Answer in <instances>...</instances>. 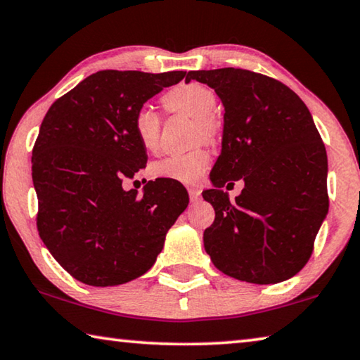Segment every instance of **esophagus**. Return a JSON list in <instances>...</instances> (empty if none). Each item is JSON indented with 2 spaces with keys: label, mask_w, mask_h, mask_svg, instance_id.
Masks as SVG:
<instances>
[{
  "label": "esophagus",
  "mask_w": 360,
  "mask_h": 360,
  "mask_svg": "<svg viewBox=\"0 0 360 360\" xmlns=\"http://www.w3.org/2000/svg\"><path fill=\"white\" fill-rule=\"evenodd\" d=\"M200 193H202V191L198 189V187H189V197L192 202L200 200Z\"/></svg>",
  "instance_id": "34e87169"
}]
</instances>
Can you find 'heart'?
Wrapping results in <instances>:
<instances>
[{
  "label": "heart",
  "mask_w": 360,
  "mask_h": 360,
  "mask_svg": "<svg viewBox=\"0 0 360 360\" xmlns=\"http://www.w3.org/2000/svg\"><path fill=\"white\" fill-rule=\"evenodd\" d=\"M163 104L173 112L186 113L197 120L198 134L213 141L218 136V123L213 113L218 105L216 96L210 88L198 83L182 84L163 98ZM133 129L139 144L146 150L153 152L160 144V117L150 105H142L134 113ZM210 163V153L205 149H195L186 153H173L152 165V174L155 178L171 179L193 184L202 178Z\"/></svg>",
  "instance_id": "b5f03b06"
}]
</instances>
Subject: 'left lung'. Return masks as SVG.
<instances>
[{
  "mask_svg": "<svg viewBox=\"0 0 360 360\" xmlns=\"http://www.w3.org/2000/svg\"><path fill=\"white\" fill-rule=\"evenodd\" d=\"M224 105L221 155L210 173L214 222L203 232L213 264L250 283H278L311 258L328 213L327 152L309 108L277 79L243 68L189 72ZM245 182L231 202L220 189Z\"/></svg>",
  "mask_w": 360,
  "mask_h": 360,
  "instance_id": "left-lung-1",
  "label": "left lung"
}]
</instances>
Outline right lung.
Masks as SVG:
<instances>
[{
    "instance_id": "add662e5",
    "label": "right lung",
    "mask_w": 360,
    "mask_h": 360,
    "mask_svg": "<svg viewBox=\"0 0 360 360\" xmlns=\"http://www.w3.org/2000/svg\"><path fill=\"white\" fill-rule=\"evenodd\" d=\"M186 72H96L57 99L32 152L37 227L49 253L77 281L113 287L141 277L189 205L178 181H149L124 191L146 168L134 113Z\"/></svg>"
}]
</instances>
